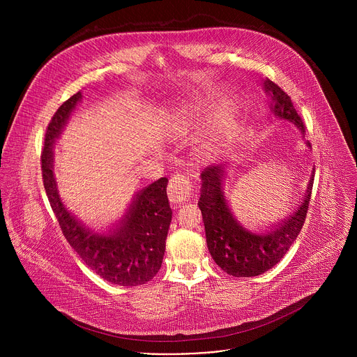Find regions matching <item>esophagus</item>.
<instances>
[{"label": "esophagus", "mask_w": 357, "mask_h": 357, "mask_svg": "<svg viewBox=\"0 0 357 357\" xmlns=\"http://www.w3.org/2000/svg\"><path fill=\"white\" fill-rule=\"evenodd\" d=\"M193 193V186L183 175H175L168 183V197L172 203H182L189 200Z\"/></svg>", "instance_id": "esophagus-1"}]
</instances>
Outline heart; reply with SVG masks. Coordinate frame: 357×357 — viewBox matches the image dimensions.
<instances>
[{"label":"heart","instance_id":"b5f03b06","mask_svg":"<svg viewBox=\"0 0 357 357\" xmlns=\"http://www.w3.org/2000/svg\"><path fill=\"white\" fill-rule=\"evenodd\" d=\"M202 110H203V105H190V106H183V107L176 109L168 117L171 130L178 134L185 132L192 126V123L197 119V116L200 114ZM233 124H234L233 113H231V110H226L220 119V124H219L216 137L205 148V151L209 155H216L220 151V148L229 141V138L231 137V132H233Z\"/></svg>","mask_w":357,"mask_h":357}]
</instances>
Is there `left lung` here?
<instances>
[{"mask_svg": "<svg viewBox=\"0 0 357 357\" xmlns=\"http://www.w3.org/2000/svg\"><path fill=\"white\" fill-rule=\"evenodd\" d=\"M264 90L270 96V112L278 120L292 123L302 134V119L292 106L291 97L270 79L264 80ZM311 148V144L307 142ZM226 167H208L202 172L199 209L203 216L206 243L215 263L233 277H256L273 268L298 237L307 216L312 193L314 171L307 190L298 208L266 231L256 233L243 227L233 216L225 196L223 182Z\"/></svg>", "mask_w": 357, "mask_h": 357, "instance_id": "left-lung-1", "label": "left lung"}]
</instances>
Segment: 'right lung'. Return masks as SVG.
Instances as JSON below:
<instances>
[{"mask_svg":"<svg viewBox=\"0 0 357 357\" xmlns=\"http://www.w3.org/2000/svg\"><path fill=\"white\" fill-rule=\"evenodd\" d=\"M82 97V91H77L68 98L47 126L40 157L43 186L66 240L83 263L112 284L142 285L157 275L164 260L172 220L168 179L161 178L138 190L124 216L106 233L89 229L70 213L61 199L54 174V144Z\"/></svg>","mask_w":357,"mask_h":357,"instance_id":"obj_1","label":"right lung"}]
</instances>
